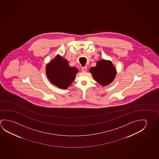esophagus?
<instances>
[{"mask_svg":"<svg viewBox=\"0 0 159 159\" xmlns=\"http://www.w3.org/2000/svg\"><path fill=\"white\" fill-rule=\"evenodd\" d=\"M87 66L82 67V68H81V70H82V71L83 72H86V71H87Z\"/></svg>","mask_w":159,"mask_h":159,"instance_id":"1","label":"esophagus"}]
</instances>
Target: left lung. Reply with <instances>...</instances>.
I'll return each instance as SVG.
<instances>
[{"instance_id": "1", "label": "left lung", "mask_w": 159, "mask_h": 159, "mask_svg": "<svg viewBox=\"0 0 159 159\" xmlns=\"http://www.w3.org/2000/svg\"><path fill=\"white\" fill-rule=\"evenodd\" d=\"M90 72L98 83L102 86L108 85L116 76V70L111 61L100 60L96 67L90 68Z\"/></svg>"}]
</instances>
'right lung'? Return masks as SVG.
Segmentation results:
<instances>
[{
    "label": "right lung",
    "instance_id": "right-lung-1",
    "mask_svg": "<svg viewBox=\"0 0 159 159\" xmlns=\"http://www.w3.org/2000/svg\"><path fill=\"white\" fill-rule=\"evenodd\" d=\"M46 72L51 83L66 89L73 82L78 69L70 67L68 61L57 55L47 65Z\"/></svg>",
    "mask_w": 159,
    "mask_h": 159
}]
</instances>
